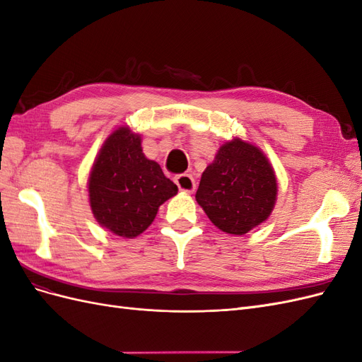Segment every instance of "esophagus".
<instances>
[{"instance_id":"34e87169","label":"esophagus","mask_w":362,"mask_h":362,"mask_svg":"<svg viewBox=\"0 0 362 362\" xmlns=\"http://www.w3.org/2000/svg\"><path fill=\"white\" fill-rule=\"evenodd\" d=\"M175 182H177L178 189H180L181 192H184V193L192 194V193L196 190V181H194L192 173L178 175V177L175 178Z\"/></svg>"}]
</instances>
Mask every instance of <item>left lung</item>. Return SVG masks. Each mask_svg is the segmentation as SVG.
<instances>
[{
	"instance_id": "obj_1",
	"label": "left lung",
	"mask_w": 362,
	"mask_h": 362,
	"mask_svg": "<svg viewBox=\"0 0 362 362\" xmlns=\"http://www.w3.org/2000/svg\"><path fill=\"white\" fill-rule=\"evenodd\" d=\"M276 196V175L264 152L234 137L202 172L196 202L221 231L243 235L267 221Z\"/></svg>"
}]
</instances>
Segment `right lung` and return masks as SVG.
<instances>
[{
	"mask_svg": "<svg viewBox=\"0 0 362 362\" xmlns=\"http://www.w3.org/2000/svg\"><path fill=\"white\" fill-rule=\"evenodd\" d=\"M96 222L108 231L134 238L154 222L161 204L178 193L160 164L145 157L141 137L122 125L105 139L87 180Z\"/></svg>",
	"mask_w": 362,
	"mask_h": 362,
	"instance_id": "add662e5",
	"label": "right lung"
}]
</instances>
